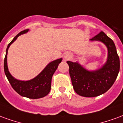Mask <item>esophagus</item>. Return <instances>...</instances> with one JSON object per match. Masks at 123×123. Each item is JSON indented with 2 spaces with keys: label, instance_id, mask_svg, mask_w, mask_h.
I'll list each match as a JSON object with an SVG mask.
<instances>
[{
  "label": "esophagus",
  "instance_id": "34e87169",
  "mask_svg": "<svg viewBox=\"0 0 123 123\" xmlns=\"http://www.w3.org/2000/svg\"><path fill=\"white\" fill-rule=\"evenodd\" d=\"M71 56H72V53H70V52H66L63 55V57H64V59H65V60H68V59L71 58Z\"/></svg>",
  "mask_w": 123,
  "mask_h": 123
}]
</instances>
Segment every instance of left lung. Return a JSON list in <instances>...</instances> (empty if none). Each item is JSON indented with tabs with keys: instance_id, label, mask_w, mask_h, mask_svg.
<instances>
[{
	"instance_id": "obj_1",
	"label": "left lung",
	"mask_w": 123,
	"mask_h": 123,
	"mask_svg": "<svg viewBox=\"0 0 123 123\" xmlns=\"http://www.w3.org/2000/svg\"><path fill=\"white\" fill-rule=\"evenodd\" d=\"M100 41L107 48L105 63L99 69L88 70L78 62L67 61L74 90L78 95L92 98L109 90L116 80L120 69V61L113 41L103 31L90 39Z\"/></svg>"
}]
</instances>
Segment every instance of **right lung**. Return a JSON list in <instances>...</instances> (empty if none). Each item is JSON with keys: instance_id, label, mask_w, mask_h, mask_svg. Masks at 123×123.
Masks as SVG:
<instances>
[{"instance_id": "obj_1", "label": "right lung", "mask_w": 123, "mask_h": 123, "mask_svg": "<svg viewBox=\"0 0 123 123\" xmlns=\"http://www.w3.org/2000/svg\"><path fill=\"white\" fill-rule=\"evenodd\" d=\"M29 30L22 31L16 36H15L12 41L8 45L4 58V70L10 84L18 94L30 99H39L46 96L51 90L52 76L57 69L59 64L61 62L62 59L61 58L49 62L37 76L30 80L24 81L17 80L13 77L10 73L7 64L8 50L11 44L17 39L18 37L26 33Z\"/></svg>"}]
</instances>
